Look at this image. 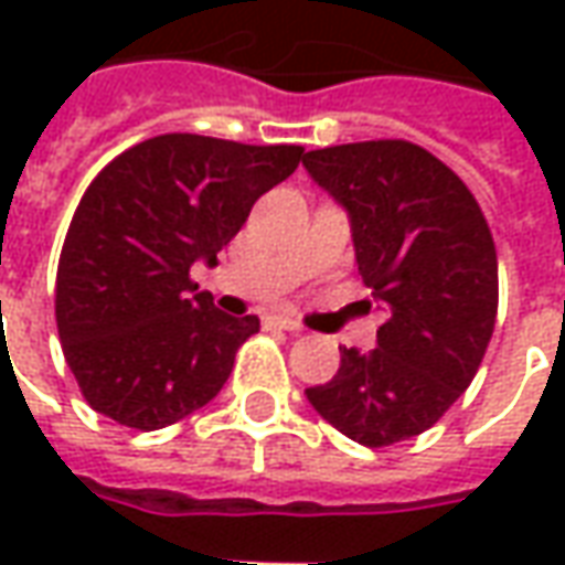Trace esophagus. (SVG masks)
Instances as JSON below:
<instances>
[{
  "mask_svg": "<svg viewBox=\"0 0 565 565\" xmlns=\"http://www.w3.org/2000/svg\"><path fill=\"white\" fill-rule=\"evenodd\" d=\"M266 323L269 327H278V330H287V333H299L302 327L294 321V318H287V315H271V318H266Z\"/></svg>",
  "mask_w": 565,
  "mask_h": 565,
  "instance_id": "1",
  "label": "esophagus"
}]
</instances>
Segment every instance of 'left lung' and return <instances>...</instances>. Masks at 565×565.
<instances>
[{
    "instance_id": "1",
    "label": "left lung",
    "mask_w": 565,
    "mask_h": 565,
    "mask_svg": "<svg viewBox=\"0 0 565 565\" xmlns=\"http://www.w3.org/2000/svg\"><path fill=\"white\" fill-rule=\"evenodd\" d=\"M302 164L345 207L358 271L388 315L376 349H339L337 376L306 397L351 440L392 447L471 385L499 309L495 244L468 186L422 146H327Z\"/></svg>"
}]
</instances>
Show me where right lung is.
Masks as SVG:
<instances>
[{"mask_svg": "<svg viewBox=\"0 0 565 565\" xmlns=\"http://www.w3.org/2000/svg\"><path fill=\"white\" fill-rule=\"evenodd\" d=\"M302 159V146L161 134L94 177L63 242L54 315L97 413L156 431L220 394L259 318L216 309L189 269L216 266L254 201Z\"/></svg>", "mask_w": 565, "mask_h": 565, "instance_id": "add662e5", "label": "right lung"}]
</instances>
